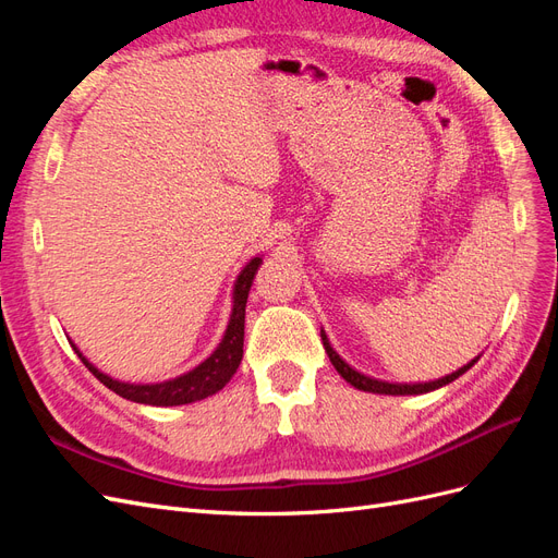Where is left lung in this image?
<instances>
[{
  "label": "left lung",
  "instance_id": "1",
  "mask_svg": "<svg viewBox=\"0 0 558 558\" xmlns=\"http://www.w3.org/2000/svg\"><path fill=\"white\" fill-rule=\"evenodd\" d=\"M320 340H324L326 353H328V359H330V363L335 365L337 373H340V375H342L351 386H356L359 391L379 393V396H421V393L435 391V388H442V386L451 384L453 379H459L463 373H468V369L480 361V356H477V359H472L468 365H463V367L456 369V373H451V375H447V377H440V379H435V381H421V384H393V381H381V379H375V377H367V375L359 373V369H353V367H351V365L340 356V353H337V351L332 349V344H330V340H328L326 330H320Z\"/></svg>",
  "mask_w": 558,
  "mask_h": 558
}]
</instances>
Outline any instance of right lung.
<instances>
[{"label": "right lung", "instance_id": "obj_1", "mask_svg": "<svg viewBox=\"0 0 558 558\" xmlns=\"http://www.w3.org/2000/svg\"><path fill=\"white\" fill-rule=\"evenodd\" d=\"M260 265H263L260 256L251 258L244 265L242 272L238 275V279H234L232 312H230L228 328L223 332V340L218 342V347L209 353L205 361L174 379H165V381H156V384H130V381L113 379L107 373H102V369H97L86 356H83L72 340H70V344L78 353L83 365H86L107 388H111L113 393H118L125 400L140 402V404H154V408H174V404H189V402L205 400V398L221 391V388L232 379V375L238 373V367L242 363L246 298L251 291L253 277H256Z\"/></svg>", "mask_w": 558, "mask_h": 558}]
</instances>
